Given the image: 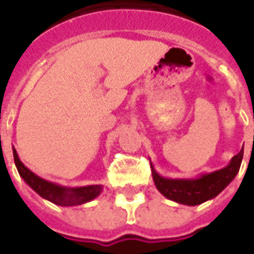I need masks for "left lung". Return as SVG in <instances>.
<instances>
[{
    "label": "left lung",
    "instance_id": "1",
    "mask_svg": "<svg viewBox=\"0 0 254 254\" xmlns=\"http://www.w3.org/2000/svg\"><path fill=\"white\" fill-rule=\"evenodd\" d=\"M243 156L244 148L225 168L212 173L201 174L196 179H166L160 176L150 164L153 181L158 191L166 198L189 206L200 205L218 196L235 180L241 166Z\"/></svg>",
    "mask_w": 254,
    "mask_h": 254
}]
</instances>
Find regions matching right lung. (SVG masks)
<instances>
[{
  "instance_id": "obj_1",
  "label": "right lung",
  "mask_w": 254,
  "mask_h": 254,
  "mask_svg": "<svg viewBox=\"0 0 254 254\" xmlns=\"http://www.w3.org/2000/svg\"><path fill=\"white\" fill-rule=\"evenodd\" d=\"M14 164L17 166L19 176L24 181L32 188L33 190L38 193L42 198L50 201L60 206H75V205L86 204L89 201L94 200L100 196L102 191V185H86V187H63L56 183H50L34 174L21 162L17 150L13 148Z\"/></svg>"
}]
</instances>
